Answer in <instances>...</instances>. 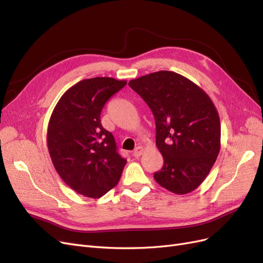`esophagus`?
<instances>
[{"label":"esophagus","instance_id":"34e87169","mask_svg":"<svg viewBox=\"0 0 263 263\" xmlns=\"http://www.w3.org/2000/svg\"><path fill=\"white\" fill-rule=\"evenodd\" d=\"M142 153H144V148H142L141 146H138L136 149L134 150L133 155H134L135 158H139V157L142 155Z\"/></svg>","mask_w":263,"mask_h":263}]
</instances>
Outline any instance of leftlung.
I'll list each match as a JSON object with an SVG mask.
<instances>
[{
  "label": "left lung",
  "mask_w": 263,
  "mask_h": 263,
  "mask_svg": "<svg viewBox=\"0 0 263 263\" xmlns=\"http://www.w3.org/2000/svg\"><path fill=\"white\" fill-rule=\"evenodd\" d=\"M128 85L155 116L156 145L163 157L155 180L172 193L192 192L219 154L220 122L214 103L200 86L172 71L140 77Z\"/></svg>",
  "instance_id": "left-lung-1"
}]
</instances>
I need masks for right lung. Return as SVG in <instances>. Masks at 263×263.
<instances>
[{"label": "right lung", "instance_id": "obj_1", "mask_svg": "<svg viewBox=\"0 0 263 263\" xmlns=\"http://www.w3.org/2000/svg\"><path fill=\"white\" fill-rule=\"evenodd\" d=\"M126 83L106 77L85 79L62 95L51 114L47 132L51 161L79 194L101 197L121 179L127 160L100 117L107 100Z\"/></svg>", "mask_w": 263, "mask_h": 263}]
</instances>
